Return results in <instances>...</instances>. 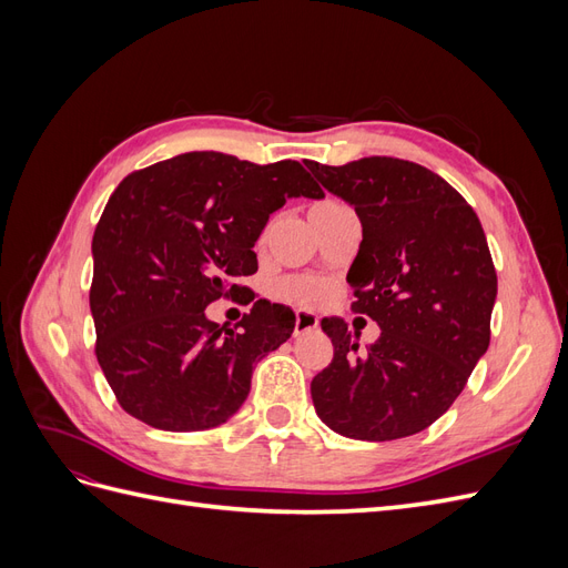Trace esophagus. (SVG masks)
<instances>
[{
    "label": "esophagus",
    "instance_id": "obj_1",
    "mask_svg": "<svg viewBox=\"0 0 568 568\" xmlns=\"http://www.w3.org/2000/svg\"><path fill=\"white\" fill-rule=\"evenodd\" d=\"M320 326V317L315 313L307 311H296V322H294V336H301L305 332H313Z\"/></svg>",
    "mask_w": 568,
    "mask_h": 568
}]
</instances>
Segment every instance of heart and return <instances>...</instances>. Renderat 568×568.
Returning <instances> with one entry per match:
<instances>
[{"label": "heart", "instance_id": "1", "mask_svg": "<svg viewBox=\"0 0 568 568\" xmlns=\"http://www.w3.org/2000/svg\"><path fill=\"white\" fill-rule=\"evenodd\" d=\"M348 209L341 201H322L317 203L313 213H326V211H341ZM272 294L274 298L286 301V303H298V305H311L320 301L322 296V284L313 277H301V274H286V277H280L272 284Z\"/></svg>", "mask_w": 568, "mask_h": 568}]
</instances>
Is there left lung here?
Segmentation results:
<instances>
[{
  "mask_svg": "<svg viewBox=\"0 0 568 568\" xmlns=\"http://www.w3.org/2000/svg\"><path fill=\"white\" fill-rule=\"evenodd\" d=\"M305 165L355 205L363 244L346 277L351 307L382 326L359 353L346 322L322 320L334 357L311 384L317 415L357 440L419 434L448 412L488 351L497 274L484 227L424 165L390 156Z\"/></svg>",
  "mask_w": 568,
  "mask_h": 568,
  "instance_id": "1",
  "label": "left lung"
}]
</instances>
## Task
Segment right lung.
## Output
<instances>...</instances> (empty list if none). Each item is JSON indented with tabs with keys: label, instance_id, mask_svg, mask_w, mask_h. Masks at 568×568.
<instances>
[{
	"label": "right lung",
	"instance_id": "add662e5",
	"mask_svg": "<svg viewBox=\"0 0 568 568\" xmlns=\"http://www.w3.org/2000/svg\"><path fill=\"white\" fill-rule=\"evenodd\" d=\"M288 196L324 192L298 161L257 165L217 151L182 153L115 186L92 239L90 307L99 367L128 415L201 432L242 407L255 363L296 322L239 284L257 272L253 246ZM217 297L254 307L225 331L204 317Z\"/></svg>",
	"mask_w": 568,
	"mask_h": 568
}]
</instances>
